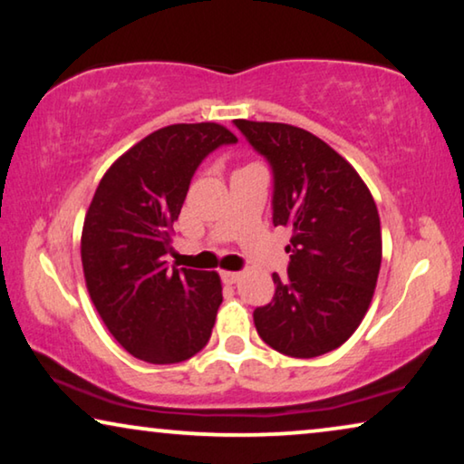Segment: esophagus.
I'll return each mask as SVG.
<instances>
[{"mask_svg": "<svg viewBox=\"0 0 464 464\" xmlns=\"http://www.w3.org/2000/svg\"><path fill=\"white\" fill-rule=\"evenodd\" d=\"M240 278H243V274L240 272H221V280H224L226 285H237Z\"/></svg>", "mask_w": 464, "mask_h": 464, "instance_id": "1", "label": "esophagus"}]
</instances>
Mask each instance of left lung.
<instances>
[{
	"label": "left lung",
	"mask_w": 464,
	"mask_h": 464,
	"mask_svg": "<svg viewBox=\"0 0 464 464\" xmlns=\"http://www.w3.org/2000/svg\"><path fill=\"white\" fill-rule=\"evenodd\" d=\"M274 169V226L291 230L288 278L253 312L259 337L291 358L345 343L371 307L382 238L364 179L324 140L301 127L234 121Z\"/></svg>",
	"instance_id": "8db88e82"
}]
</instances>
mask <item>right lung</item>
Returning a JSON list of instances; mask_svg holds the SVG:
<instances>
[{"label": "right lung", "mask_w": 464, "mask_h": 464, "mask_svg": "<svg viewBox=\"0 0 464 464\" xmlns=\"http://www.w3.org/2000/svg\"><path fill=\"white\" fill-rule=\"evenodd\" d=\"M234 142L219 123L167 125L121 154L100 179L82 232L85 286L133 358L176 364L211 337L224 299L219 274L169 270L165 255L200 160Z\"/></svg>", "instance_id": "obj_1"}]
</instances>
